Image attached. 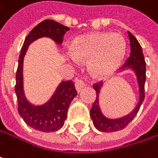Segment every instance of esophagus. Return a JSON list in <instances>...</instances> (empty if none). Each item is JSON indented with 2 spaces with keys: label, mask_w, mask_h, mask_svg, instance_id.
<instances>
[{
  "label": "esophagus",
  "mask_w": 158,
  "mask_h": 158,
  "mask_svg": "<svg viewBox=\"0 0 158 158\" xmlns=\"http://www.w3.org/2000/svg\"><path fill=\"white\" fill-rule=\"evenodd\" d=\"M85 86H86V84L84 83V81H83V80H81V79H76L75 87H76V89H77V91H78V92H80V91H81V89H82Z\"/></svg>",
  "instance_id": "esophagus-1"
}]
</instances>
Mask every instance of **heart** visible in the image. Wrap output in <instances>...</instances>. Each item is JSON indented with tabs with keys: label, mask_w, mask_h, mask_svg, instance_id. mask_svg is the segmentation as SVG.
Wrapping results in <instances>:
<instances>
[{
	"label": "heart",
	"mask_w": 158,
	"mask_h": 158,
	"mask_svg": "<svg viewBox=\"0 0 158 158\" xmlns=\"http://www.w3.org/2000/svg\"><path fill=\"white\" fill-rule=\"evenodd\" d=\"M69 51L74 59H89L88 67L93 74L107 76L115 71L123 61L125 41L119 34L88 33L77 36Z\"/></svg>",
	"instance_id": "1"
}]
</instances>
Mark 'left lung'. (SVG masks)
Instances as JSON below:
<instances>
[{
	"label": "left lung",
	"instance_id": "left-lung-1",
	"mask_svg": "<svg viewBox=\"0 0 158 158\" xmlns=\"http://www.w3.org/2000/svg\"><path fill=\"white\" fill-rule=\"evenodd\" d=\"M128 36H129L130 47H131L130 56L127 58L124 65L122 67V69L120 70V72L130 69L134 71V73L135 74L137 84H138V93H139L138 102L136 106L134 108V110L131 112H129L128 114L119 117V118H113V119L108 118L103 114L100 106V94L103 86V82L93 85V88L96 90L97 97L89 113H90V118L92 120L93 125L95 126L96 129H98L101 132L110 133V132L120 131L125 128L129 124V123L136 116L144 100L145 61H144L142 48L139 42L137 41V39L129 31H128Z\"/></svg>",
	"mask_w": 158,
	"mask_h": 158
}]
</instances>
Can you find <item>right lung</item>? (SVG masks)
<instances>
[{"instance_id": "obj_1", "label": "right lung", "mask_w": 158, "mask_h": 158, "mask_svg": "<svg viewBox=\"0 0 158 158\" xmlns=\"http://www.w3.org/2000/svg\"><path fill=\"white\" fill-rule=\"evenodd\" d=\"M69 27L54 21L45 20L32 29L26 36L19 56L16 72L15 93L18 102V111L25 123L40 132H56L62 128L67 119V112L77 91L72 80H62L51 98L43 104L30 102L23 89V59L28 47L35 40L48 37L60 46Z\"/></svg>"}]
</instances>
